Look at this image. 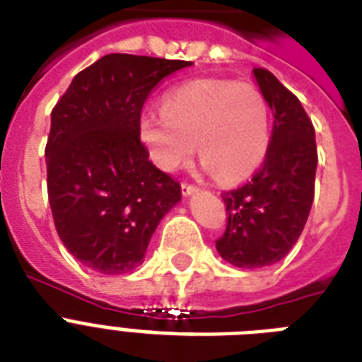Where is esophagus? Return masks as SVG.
Masks as SVG:
<instances>
[{"label": "esophagus", "mask_w": 362, "mask_h": 362, "mask_svg": "<svg viewBox=\"0 0 362 362\" xmlns=\"http://www.w3.org/2000/svg\"><path fill=\"white\" fill-rule=\"evenodd\" d=\"M199 189L195 186H192V184H182V193L186 195V197H189V195H195Z\"/></svg>", "instance_id": "obj_1"}]
</instances>
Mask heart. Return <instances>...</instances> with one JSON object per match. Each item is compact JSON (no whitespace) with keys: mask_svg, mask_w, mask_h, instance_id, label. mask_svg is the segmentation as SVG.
<instances>
[{"mask_svg":"<svg viewBox=\"0 0 362 362\" xmlns=\"http://www.w3.org/2000/svg\"><path fill=\"white\" fill-rule=\"evenodd\" d=\"M153 163L176 170L197 142L204 169L221 182H240L263 165L270 146V110L259 88L246 82L199 78L170 90L161 110L139 122Z\"/></svg>","mask_w":362,"mask_h":362,"instance_id":"heart-1","label":"heart"}]
</instances>
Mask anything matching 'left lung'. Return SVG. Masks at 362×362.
Returning a JSON list of instances; mask_svg holds the SVG:
<instances>
[{"label":"left lung","instance_id":"1","mask_svg":"<svg viewBox=\"0 0 362 362\" xmlns=\"http://www.w3.org/2000/svg\"><path fill=\"white\" fill-rule=\"evenodd\" d=\"M274 127L263 167L242 187L226 192L227 229L216 250L238 269L278 263L303 233L314 201L317 148L303 105L270 71L253 69Z\"/></svg>","mask_w":362,"mask_h":362}]
</instances>
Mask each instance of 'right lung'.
Masks as SVG:
<instances>
[{
	"mask_svg": "<svg viewBox=\"0 0 362 362\" xmlns=\"http://www.w3.org/2000/svg\"><path fill=\"white\" fill-rule=\"evenodd\" d=\"M182 59L107 54L73 78L52 110L48 201L64 246L99 274L144 261L159 221L180 203V184L148 159L142 105Z\"/></svg>",
	"mask_w": 362,
	"mask_h": 362,
	"instance_id": "obj_1",
	"label": "right lung"
}]
</instances>
